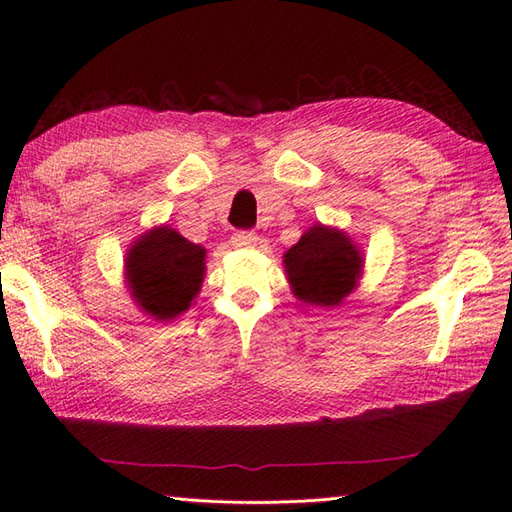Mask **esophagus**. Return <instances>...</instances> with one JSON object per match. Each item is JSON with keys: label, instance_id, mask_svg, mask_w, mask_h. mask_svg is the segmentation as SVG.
Masks as SVG:
<instances>
[{"label": "esophagus", "instance_id": "34e87169", "mask_svg": "<svg viewBox=\"0 0 512 512\" xmlns=\"http://www.w3.org/2000/svg\"><path fill=\"white\" fill-rule=\"evenodd\" d=\"M234 247H256L258 245V234L256 232H236L232 236Z\"/></svg>", "mask_w": 512, "mask_h": 512}]
</instances>
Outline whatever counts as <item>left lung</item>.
<instances>
[{
  "mask_svg": "<svg viewBox=\"0 0 512 512\" xmlns=\"http://www.w3.org/2000/svg\"><path fill=\"white\" fill-rule=\"evenodd\" d=\"M283 267L296 300L333 309L360 285L364 254L344 229L314 223L283 254Z\"/></svg>",
  "mask_w": 512,
  "mask_h": 512,
  "instance_id": "1",
  "label": "left lung"
}]
</instances>
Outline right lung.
I'll return each mask as SVG.
<instances>
[{
	"mask_svg": "<svg viewBox=\"0 0 512 512\" xmlns=\"http://www.w3.org/2000/svg\"><path fill=\"white\" fill-rule=\"evenodd\" d=\"M205 258V247L168 225H156L134 238L123 260L134 305L152 320L179 318L203 287Z\"/></svg>",
	"mask_w": 512,
	"mask_h": 512,
	"instance_id": "right-lung-1",
	"label": "right lung"
}]
</instances>
